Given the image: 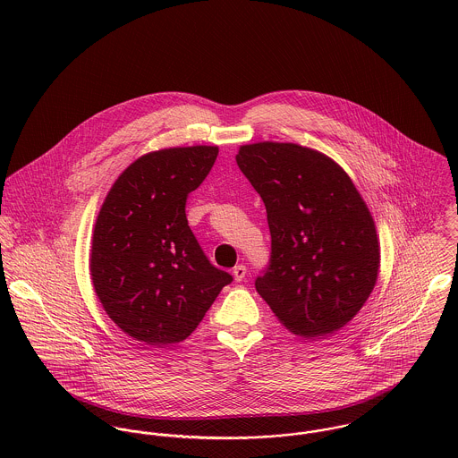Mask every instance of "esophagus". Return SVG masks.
I'll return each instance as SVG.
<instances>
[{"label":"esophagus","instance_id":"obj_1","mask_svg":"<svg viewBox=\"0 0 458 458\" xmlns=\"http://www.w3.org/2000/svg\"><path fill=\"white\" fill-rule=\"evenodd\" d=\"M233 275H234V280H236V282H242V280L245 278V275H247V267H245L243 264H238V266H234Z\"/></svg>","mask_w":458,"mask_h":458}]
</instances>
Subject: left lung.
I'll return each mask as SVG.
<instances>
[{
	"label": "left lung",
	"instance_id": "left-lung-1",
	"mask_svg": "<svg viewBox=\"0 0 458 458\" xmlns=\"http://www.w3.org/2000/svg\"><path fill=\"white\" fill-rule=\"evenodd\" d=\"M236 162L267 213L271 258L256 280L262 300L303 338L345 327L381 266L376 224L352 180L325 153L293 142L240 146Z\"/></svg>",
	"mask_w": 458,
	"mask_h": 458
}]
</instances>
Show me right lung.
I'll list each match as a JSON object with an SVG mask.
<instances>
[{
  "instance_id": "1",
  "label": "right lung",
  "mask_w": 458,
  "mask_h": 458,
  "mask_svg": "<svg viewBox=\"0 0 458 458\" xmlns=\"http://www.w3.org/2000/svg\"><path fill=\"white\" fill-rule=\"evenodd\" d=\"M216 155L218 146L146 153L118 176L98 211L93 287L106 314L137 342L185 340L233 280L208 261L185 213Z\"/></svg>"
}]
</instances>
